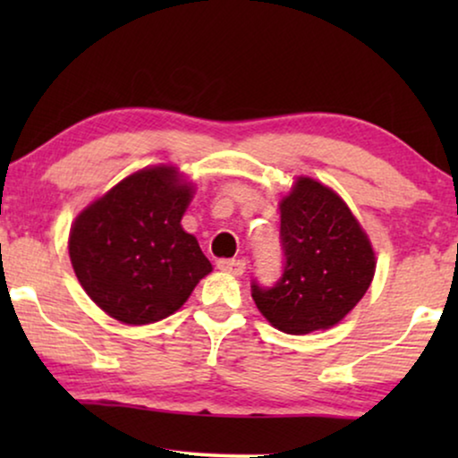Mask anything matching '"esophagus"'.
<instances>
[{
    "label": "esophagus",
    "mask_w": 458,
    "mask_h": 458,
    "mask_svg": "<svg viewBox=\"0 0 458 458\" xmlns=\"http://www.w3.org/2000/svg\"><path fill=\"white\" fill-rule=\"evenodd\" d=\"M216 267L221 268V271L229 273V275H235V277H240L246 271V262L243 260H235V259H221L216 260Z\"/></svg>",
    "instance_id": "esophagus-1"
}]
</instances>
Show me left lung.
Wrapping results in <instances>:
<instances>
[{"mask_svg":"<svg viewBox=\"0 0 458 458\" xmlns=\"http://www.w3.org/2000/svg\"><path fill=\"white\" fill-rule=\"evenodd\" d=\"M279 210L284 275L273 287L252 281L254 302L284 334L334 327L371 285V242L346 202L310 177L296 179Z\"/></svg>","mask_w":458,"mask_h":458,"instance_id":"8db88e82","label":"left lung"}]
</instances>
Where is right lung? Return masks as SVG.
Listing matches in <instances>:
<instances>
[{
    "label": "right lung",
    "mask_w": 458,
    "mask_h": 458,
    "mask_svg": "<svg viewBox=\"0 0 458 458\" xmlns=\"http://www.w3.org/2000/svg\"><path fill=\"white\" fill-rule=\"evenodd\" d=\"M193 185L174 166L137 171L74 218L68 254L93 302L116 321L148 325L185 304L212 271L181 227Z\"/></svg>",
    "instance_id": "obj_1"
}]
</instances>
